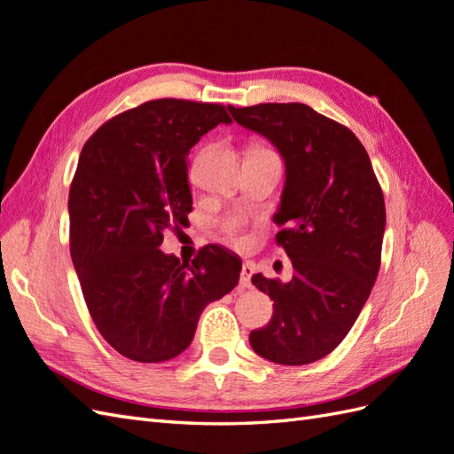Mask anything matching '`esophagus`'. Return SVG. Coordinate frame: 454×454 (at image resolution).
Instances as JSON below:
<instances>
[{"label": "esophagus", "mask_w": 454, "mask_h": 454, "mask_svg": "<svg viewBox=\"0 0 454 454\" xmlns=\"http://www.w3.org/2000/svg\"><path fill=\"white\" fill-rule=\"evenodd\" d=\"M253 272H255V267L251 265V262H244V267H241V272H239V284L241 288H251V277Z\"/></svg>", "instance_id": "esophagus-1"}]
</instances>
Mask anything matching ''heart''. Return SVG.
I'll return each mask as SVG.
<instances>
[{
    "mask_svg": "<svg viewBox=\"0 0 454 454\" xmlns=\"http://www.w3.org/2000/svg\"><path fill=\"white\" fill-rule=\"evenodd\" d=\"M224 228H226V231H228V234H230L231 238H236L239 228H241V220H239V218H231V220H228Z\"/></svg>",
    "mask_w": 454,
    "mask_h": 454,
    "instance_id": "b5f03b06",
    "label": "heart"
}]
</instances>
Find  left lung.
Listing matches in <instances>:
<instances>
[{
    "label": "left lung",
    "instance_id": "1",
    "mask_svg": "<svg viewBox=\"0 0 454 454\" xmlns=\"http://www.w3.org/2000/svg\"><path fill=\"white\" fill-rule=\"evenodd\" d=\"M241 128L275 145L286 177L272 220L294 277L253 275L275 301L249 344L280 365L317 362L339 346L370 298L381 265L385 199L357 137L300 102L228 106Z\"/></svg>",
    "mask_w": 454,
    "mask_h": 454
}]
</instances>
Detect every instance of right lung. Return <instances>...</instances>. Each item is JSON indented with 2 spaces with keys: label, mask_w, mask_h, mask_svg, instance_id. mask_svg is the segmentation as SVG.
<instances>
[{
  "label": "right lung",
  "mask_w": 454,
  "mask_h": 454,
  "mask_svg": "<svg viewBox=\"0 0 454 454\" xmlns=\"http://www.w3.org/2000/svg\"><path fill=\"white\" fill-rule=\"evenodd\" d=\"M220 104L160 98L115 115L84 143L69 189V249L97 329L121 356L172 360L210 301L236 288L241 259L207 246L189 262L160 251L192 213L185 158Z\"/></svg>",
  "instance_id": "1"
}]
</instances>
